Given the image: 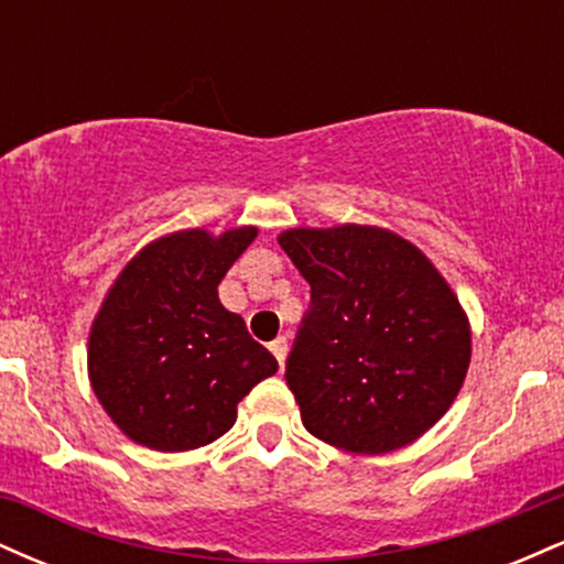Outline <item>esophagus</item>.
Here are the masks:
<instances>
[{"instance_id":"1","label":"esophagus","mask_w":564,"mask_h":564,"mask_svg":"<svg viewBox=\"0 0 564 564\" xmlns=\"http://www.w3.org/2000/svg\"><path fill=\"white\" fill-rule=\"evenodd\" d=\"M270 352H273L278 364L283 366V360H286V339H283V336H278V339L270 341Z\"/></svg>"}]
</instances>
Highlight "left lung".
<instances>
[{"label":"left lung","instance_id":"8db88e82","mask_svg":"<svg viewBox=\"0 0 564 564\" xmlns=\"http://www.w3.org/2000/svg\"><path fill=\"white\" fill-rule=\"evenodd\" d=\"M310 307L286 358L302 424L323 443L387 453L448 411L469 368V326L448 283L390 230L341 225L278 238Z\"/></svg>","mask_w":564,"mask_h":564}]
</instances>
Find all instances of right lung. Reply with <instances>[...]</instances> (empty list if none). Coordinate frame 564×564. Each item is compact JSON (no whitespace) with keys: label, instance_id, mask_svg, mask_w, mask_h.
I'll list each match as a JSON object with an SVG mask.
<instances>
[{"label":"right lung","instance_id":"1","mask_svg":"<svg viewBox=\"0 0 564 564\" xmlns=\"http://www.w3.org/2000/svg\"><path fill=\"white\" fill-rule=\"evenodd\" d=\"M254 228L212 238L183 230L127 264L89 334V379L108 416L134 443L191 451L236 424L251 387L278 360L228 313L217 286L254 241Z\"/></svg>","mask_w":564,"mask_h":564}]
</instances>
